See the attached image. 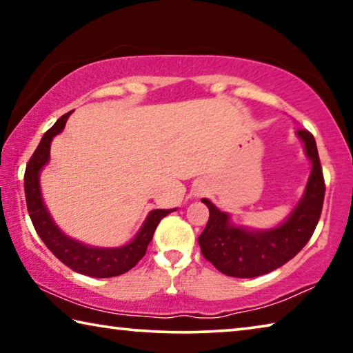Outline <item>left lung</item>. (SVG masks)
<instances>
[{
  "label": "left lung",
  "mask_w": 353,
  "mask_h": 353,
  "mask_svg": "<svg viewBox=\"0 0 353 353\" xmlns=\"http://www.w3.org/2000/svg\"><path fill=\"white\" fill-rule=\"evenodd\" d=\"M297 135L312 160V174L302 201L277 229L248 232L234 227L224 212H219L208 199H202L210 216L199 235V246L202 255L225 276L249 279L271 272L296 256L312 238L324 204L325 182L313 134L299 129Z\"/></svg>",
  "instance_id": "obj_1"
}]
</instances>
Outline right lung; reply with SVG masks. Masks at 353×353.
Masks as SVG:
<instances>
[{"label": "right lung", "mask_w": 353, "mask_h": 353, "mask_svg": "<svg viewBox=\"0 0 353 353\" xmlns=\"http://www.w3.org/2000/svg\"><path fill=\"white\" fill-rule=\"evenodd\" d=\"M71 112L65 113L54 123V126L50 128L41 137L37 149L29 159L25 171V194L29 216L34 224V229L37 230L41 241L46 244V248L54 254L63 265H67L71 270L90 277H115L128 272L129 270L139 263L146 254L148 244L151 243L154 232L157 229L160 221L166 214L174 212L172 210H152L146 218L145 224L140 229L139 234L132 241L123 248L117 249H98L90 248L85 244H81L71 238L65 236L57 225L52 223L50 214L43 205L40 194L39 185V172L43 168V165L50 159V146L52 137L62 132Z\"/></svg>", "instance_id": "obj_1"}]
</instances>
